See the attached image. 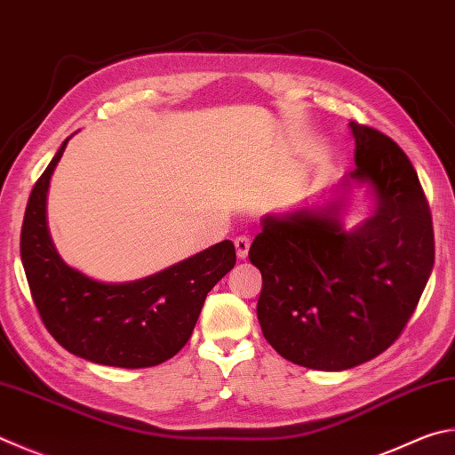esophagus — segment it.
<instances>
[{"label": "esophagus", "instance_id": "obj_1", "mask_svg": "<svg viewBox=\"0 0 455 455\" xmlns=\"http://www.w3.org/2000/svg\"><path fill=\"white\" fill-rule=\"evenodd\" d=\"M235 249H236L238 259H246V256H249V249H251V238L246 235L236 236L235 238Z\"/></svg>", "mask_w": 455, "mask_h": 455}]
</instances>
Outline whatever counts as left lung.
Returning <instances> with one entry per match:
<instances>
[{
  "instance_id": "left-lung-1",
  "label": "left lung",
  "mask_w": 455,
  "mask_h": 455,
  "mask_svg": "<svg viewBox=\"0 0 455 455\" xmlns=\"http://www.w3.org/2000/svg\"><path fill=\"white\" fill-rule=\"evenodd\" d=\"M356 169L320 209L267 214L249 259L262 275V334L294 364L338 371L398 340L434 268V227L418 172L379 131L350 123ZM352 184H368L377 211L346 231Z\"/></svg>"
}]
</instances>
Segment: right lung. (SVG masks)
<instances>
[{
	"label": "right lung",
	"instance_id": "1",
	"mask_svg": "<svg viewBox=\"0 0 455 455\" xmlns=\"http://www.w3.org/2000/svg\"><path fill=\"white\" fill-rule=\"evenodd\" d=\"M68 137L37 179L21 227V262L41 320L65 350L103 366L148 368L191 338L206 294L235 267L230 241L133 283L109 284L65 264L47 228L49 180Z\"/></svg>",
	"mask_w": 455,
	"mask_h": 455
}]
</instances>
